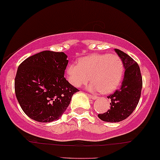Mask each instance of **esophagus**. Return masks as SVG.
I'll use <instances>...</instances> for the list:
<instances>
[{
	"label": "esophagus",
	"instance_id": "esophagus-1",
	"mask_svg": "<svg viewBox=\"0 0 160 160\" xmlns=\"http://www.w3.org/2000/svg\"><path fill=\"white\" fill-rule=\"evenodd\" d=\"M89 97H90L91 99H92V100H95V99H98V96H95V95H91V94H89Z\"/></svg>",
	"mask_w": 160,
	"mask_h": 160
}]
</instances>
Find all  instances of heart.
I'll return each instance as SVG.
<instances>
[{
    "label": "heart",
    "instance_id": "b5f03b06",
    "mask_svg": "<svg viewBox=\"0 0 160 160\" xmlns=\"http://www.w3.org/2000/svg\"><path fill=\"white\" fill-rule=\"evenodd\" d=\"M124 66L117 54H93L81 58L77 65L71 64L66 69L67 80L73 87H80L92 82L88 88L92 92L108 94L115 91L122 81Z\"/></svg>",
    "mask_w": 160,
    "mask_h": 160
}]
</instances>
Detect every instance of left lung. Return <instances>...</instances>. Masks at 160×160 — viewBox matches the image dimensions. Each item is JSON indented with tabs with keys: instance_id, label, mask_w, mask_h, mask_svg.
<instances>
[{
	"instance_id": "1",
	"label": "left lung",
	"mask_w": 160,
	"mask_h": 160,
	"mask_svg": "<svg viewBox=\"0 0 160 160\" xmlns=\"http://www.w3.org/2000/svg\"><path fill=\"white\" fill-rule=\"evenodd\" d=\"M115 52L124 63V76L122 87L109 95L110 108L98 117L107 122H119L131 115L138 106L141 94L142 76L138 63L122 51L115 48Z\"/></svg>"
}]
</instances>
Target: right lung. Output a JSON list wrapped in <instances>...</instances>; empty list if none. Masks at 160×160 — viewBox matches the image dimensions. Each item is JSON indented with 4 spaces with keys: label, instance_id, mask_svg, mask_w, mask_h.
Here are the masks:
<instances>
[{
    "label": "right lung",
    "instance_id": "add662e5",
    "mask_svg": "<svg viewBox=\"0 0 160 160\" xmlns=\"http://www.w3.org/2000/svg\"><path fill=\"white\" fill-rule=\"evenodd\" d=\"M64 52L44 51L20 64L15 77V93L22 111L39 122L58 120L79 89L64 77L68 64Z\"/></svg>",
    "mask_w": 160,
    "mask_h": 160
}]
</instances>
